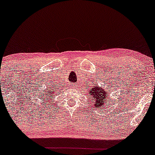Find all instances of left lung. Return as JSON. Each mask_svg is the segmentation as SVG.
<instances>
[{
  "label": "left lung",
  "mask_w": 155,
  "mask_h": 155,
  "mask_svg": "<svg viewBox=\"0 0 155 155\" xmlns=\"http://www.w3.org/2000/svg\"><path fill=\"white\" fill-rule=\"evenodd\" d=\"M89 92V95H91L92 99L91 101H95V103L94 104L95 106H100V105H102L104 106V101H107L108 98V91L105 92L104 89H103L102 87H100L98 86H94L92 89H89L88 90Z\"/></svg>",
  "instance_id": "left-lung-1"
}]
</instances>
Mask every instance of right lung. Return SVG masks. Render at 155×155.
Here are the masks:
<instances>
[{
  "instance_id": "1",
  "label": "right lung",
  "mask_w": 155,
  "mask_h": 155,
  "mask_svg": "<svg viewBox=\"0 0 155 155\" xmlns=\"http://www.w3.org/2000/svg\"><path fill=\"white\" fill-rule=\"evenodd\" d=\"M57 88L55 86H52L51 84L50 85V87L48 86L47 89L42 90V93H41L40 95H39V96H41L40 99L43 98V100H45V98H47V99H51V97H55V95L57 94V92H58V91L57 90ZM42 97H43V98H42Z\"/></svg>"
}]
</instances>
